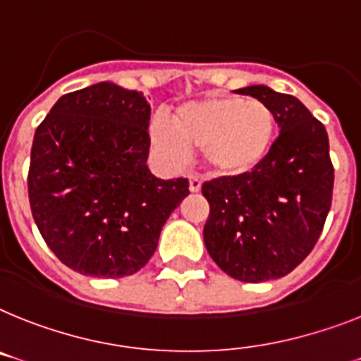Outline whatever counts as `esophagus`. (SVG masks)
Returning a JSON list of instances; mask_svg holds the SVG:
<instances>
[{
	"label": "esophagus",
	"mask_w": 361,
	"mask_h": 361,
	"mask_svg": "<svg viewBox=\"0 0 361 361\" xmlns=\"http://www.w3.org/2000/svg\"><path fill=\"white\" fill-rule=\"evenodd\" d=\"M201 186H202V180L197 177V175H190V192L197 193L201 192Z\"/></svg>",
	"instance_id": "34e87169"
}]
</instances>
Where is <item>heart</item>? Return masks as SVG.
Listing matches in <instances>:
<instances>
[{
	"instance_id": "heart-1",
	"label": "heart",
	"mask_w": 361,
	"mask_h": 361,
	"mask_svg": "<svg viewBox=\"0 0 361 361\" xmlns=\"http://www.w3.org/2000/svg\"><path fill=\"white\" fill-rule=\"evenodd\" d=\"M173 127L162 118L151 123V142L166 159L180 162L190 149H202L217 177H245L262 166L275 138V114L266 103L219 94L178 106Z\"/></svg>"
}]
</instances>
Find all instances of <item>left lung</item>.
<instances>
[{
    "instance_id": "8db88e82",
    "label": "left lung",
    "mask_w": 361,
    "mask_h": 361,
    "mask_svg": "<svg viewBox=\"0 0 361 361\" xmlns=\"http://www.w3.org/2000/svg\"><path fill=\"white\" fill-rule=\"evenodd\" d=\"M236 92L266 103L281 134L252 173L202 184L210 202L202 236L227 275L258 284L286 276L312 252L332 204L334 166L324 125L297 97L264 85Z\"/></svg>"
}]
</instances>
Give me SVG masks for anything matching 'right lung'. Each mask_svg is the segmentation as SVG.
Instances as JSON below:
<instances>
[{
    "label": "right lung",
    "mask_w": 361,
    "mask_h": 361,
    "mask_svg": "<svg viewBox=\"0 0 361 361\" xmlns=\"http://www.w3.org/2000/svg\"><path fill=\"white\" fill-rule=\"evenodd\" d=\"M151 106L144 94L97 82L56 101L38 125L27 177L42 238L80 275H134L186 197L188 178L147 168Z\"/></svg>",
    "instance_id": "right-lung-1"
}]
</instances>
